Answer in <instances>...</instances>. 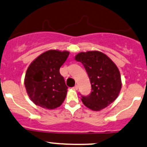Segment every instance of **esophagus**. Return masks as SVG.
Segmentation results:
<instances>
[{
  "mask_svg": "<svg viewBox=\"0 0 147 147\" xmlns=\"http://www.w3.org/2000/svg\"><path fill=\"white\" fill-rule=\"evenodd\" d=\"M73 88H74V89H75V90H78V85H75Z\"/></svg>",
  "mask_w": 147,
  "mask_h": 147,
  "instance_id": "esophagus-1",
  "label": "esophagus"
}]
</instances>
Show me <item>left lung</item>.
I'll list each match as a JSON object with an SVG mask.
<instances>
[{
	"instance_id": "1",
	"label": "left lung",
	"mask_w": 147,
	"mask_h": 147,
	"mask_svg": "<svg viewBox=\"0 0 147 147\" xmlns=\"http://www.w3.org/2000/svg\"><path fill=\"white\" fill-rule=\"evenodd\" d=\"M75 59L84 65L90 80L92 92L82 96L84 106L98 111L107 107L118 97L122 82L119 69L106 54L96 51L81 52Z\"/></svg>"
}]
</instances>
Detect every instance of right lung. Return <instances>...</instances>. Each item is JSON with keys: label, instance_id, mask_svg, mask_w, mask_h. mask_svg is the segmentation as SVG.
Listing matches in <instances>:
<instances>
[{"label": "right lung", "instance_id": "obj_1", "mask_svg": "<svg viewBox=\"0 0 147 147\" xmlns=\"http://www.w3.org/2000/svg\"><path fill=\"white\" fill-rule=\"evenodd\" d=\"M69 52L49 50L38 56L26 72L24 86L30 99L46 109L59 107L67 95V86L60 73V67Z\"/></svg>", "mask_w": 147, "mask_h": 147}]
</instances>
